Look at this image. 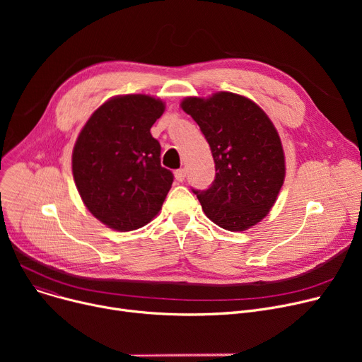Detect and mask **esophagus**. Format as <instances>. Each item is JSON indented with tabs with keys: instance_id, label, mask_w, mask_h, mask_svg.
<instances>
[{
	"instance_id": "34e87169",
	"label": "esophagus",
	"mask_w": 362,
	"mask_h": 362,
	"mask_svg": "<svg viewBox=\"0 0 362 362\" xmlns=\"http://www.w3.org/2000/svg\"><path fill=\"white\" fill-rule=\"evenodd\" d=\"M175 177H176V180H177V182H183V180H185V177H186V171H185V168H179V170H176V171H175Z\"/></svg>"
}]
</instances>
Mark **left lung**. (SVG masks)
<instances>
[{
    "label": "left lung",
    "instance_id": "left-lung-1",
    "mask_svg": "<svg viewBox=\"0 0 362 362\" xmlns=\"http://www.w3.org/2000/svg\"><path fill=\"white\" fill-rule=\"evenodd\" d=\"M182 108L211 148L216 177L198 197L205 216L230 232L250 229L269 214L284 180L279 133L255 103L232 92L186 98Z\"/></svg>",
    "mask_w": 362,
    "mask_h": 362
}]
</instances>
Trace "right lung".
<instances>
[{
    "mask_svg": "<svg viewBox=\"0 0 362 362\" xmlns=\"http://www.w3.org/2000/svg\"><path fill=\"white\" fill-rule=\"evenodd\" d=\"M164 104L148 95L104 103L86 122L73 148V177L92 216L120 232L154 218L173 183L161 165L160 142L151 127Z\"/></svg>",
    "mask_w": 362,
    "mask_h": 362,
    "instance_id": "right-lung-1",
    "label": "right lung"
}]
</instances>
